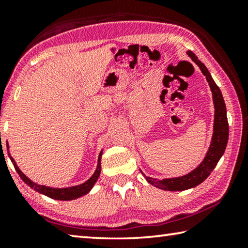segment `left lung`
Masks as SVG:
<instances>
[{"instance_id": "left-lung-1", "label": "left lung", "mask_w": 248, "mask_h": 248, "mask_svg": "<svg viewBox=\"0 0 248 248\" xmlns=\"http://www.w3.org/2000/svg\"><path fill=\"white\" fill-rule=\"evenodd\" d=\"M187 55L192 58L196 65L201 69L202 74L206 77V80L209 82L212 95H213L214 108H215V116H214V132L212 137V142L210 145L209 151H207L205 158L202 161V163L190 173L180 178H172V179H163L158 180L153 179L150 176H145V179L149 183L155 187H159L161 190L167 191H183L187 188L194 187L202 183L207 176L211 174V172L214 170L216 164L221 159L224 151H225L227 140H229V123H227L226 117V106L224 103L223 96L218 86L215 84V81L212 78L211 74L205 65L201 61L198 60L194 53L188 50Z\"/></svg>"}]
</instances>
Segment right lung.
I'll use <instances>...</instances> for the list:
<instances>
[{
	"instance_id": "add662e5",
	"label": "right lung",
	"mask_w": 248,
	"mask_h": 248,
	"mask_svg": "<svg viewBox=\"0 0 248 248\" xmlns=\"http://www.w3.org/2000/svg\"><path fill=\"white\" fill-rule=\"evenodd\" d=\"M7 149H9V145H7ZM101 155H103V151H100V153H99V158H98V164H97V169H96L95 173L93 174V176L89 180L86 181L85 183L79 184V186H76L64 187V188H54V187H49V186H39V184L34 183L33 181H31L21 170H19L17 164L15 163L14 159L12 158L10 152H9V156L12 161V163H13L15 170H16L18 175L21 176V179L24 181L27 186L34 188V190L37 191L38 193L44 194L46 196H48V198L54 199V200H61V201H69V200L78 199L82 195L87 194L88 192L92 190L93 184L96 183V181L98 180V178H99V175H100Z\"/></svg>"
}]
</instances>
